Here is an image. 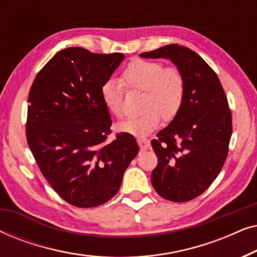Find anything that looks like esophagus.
<instances>
[{
  "label": "esophagus",
  "instance_id": "1",
  "mask_svg": "<svg viewBox=\"0 0 257 257\" xmlns=\"http://www.w3.org/2000/svg\"><path fill=\"white\" fill-rule=\"evenodd\" d=\"M137 142H138V145L142 150H147L150 147V139H147L146 137H139Z\"/></svg>",
  "mask_w": 257,
  "mask_h": 257
}]
</instances>
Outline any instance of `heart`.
I'll use <instances>...</instances> for the list:
<instances>
[{
	"label": "heart",
	"mask_w": 257,
	"mask_h": 257,
	"mask_svg": "<svg viewBox=\"0 0 257 257\" xmlns=\"http://www.w3.org/2000/svg\"><path fill=\"white\" fill-rule=\"evenodd\" d=\"M119 83L110 79L101 86L104 106L114 117H121L125 90L143 91L142 114L118 124L122 132L145 136L159 126L161 118L172 120L179 113L186 94V79L177 66H164L161 62L135 59L122 71Z\"/></svg>",
	"instance_id": "heart-1"
}]
</instances>
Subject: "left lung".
Masks as SVG:
<instances>
[{"label": "left lung", "instance_id": "1", "mask_svg": "<svg viewBox=\"0 0 257 257\" xmlns=\"http://www.w3.org/2000/svg\"><path fill=\"white\" fill-rule=\"evenodd\" d=\"M168 58L186 79L184 104L151 144L158 165L151 180L158 194L186 202L202 194L223 167L231 137V112L215 71L191 49L170 44L140 54Z\"/></svg>", "mask_w": 257, "mask_h": 257}]
</instances>
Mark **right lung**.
I'll return each mask as SVG.
<instances>
[{"label":"right lung","mask_w":257,"mask_h":257,"mask_svg":"<svg viewBox=\"0 0 257 257\" xmlns=\"http://www.w3.org/2000/svg\"><path fill=\"white\" fill-rule=\"evenodd\" d=\"M124 57L66 48L37 73L28 97L27 142L37 166L55 192L79 208L113 198L139 152L130 133L106 142L112 121L100 90Z\"/></svg>","instance_id":"right-lung-1"}]
</instances>
